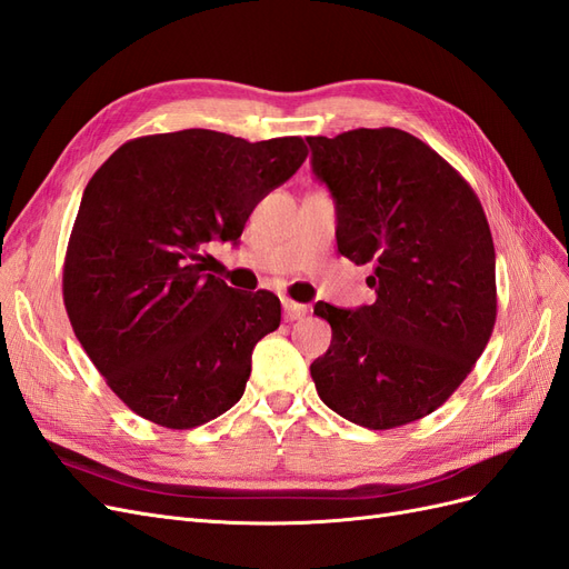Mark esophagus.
<instances>
[{"instance_id": "1", "label": "esophagus", "mask_w": 569, "mask_h": 569, "mask_svg": "<svg viewBox=\"0 0 569 569\" xmlns=\"http://www.w3.org/2000/svg\"><path fill=\"white\" fill-rule=\"evenodd\" d=\"M282 308H284V318H287L289 322L301 320V318H306V313H308V308H306L303 303H297V301H291V299H282Z\"/></svg>"}]
</instances>
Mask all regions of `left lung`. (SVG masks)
I'll return each mask as SVG.
<instances>
[{"label":"left lung","mask_w":569,"mask_h":569,"mask_svg":"<svg viewBox=\"0 0 569 569\" xmlns=\"http://www.w3.org/2000/svg\"><path fill=\"white\" fill-rule=\"evenodd\" d=\"M337 211V247L372 266L375 303L318 301L332 343L311 363L327 408L368 429L435 412L462 385L496 322V253L485 209L453 166L396 128L308 137Z\"/></svg>","instance_id":"8db88e82"}]
</instances>
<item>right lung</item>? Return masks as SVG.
Instances as JSON below:
<instances>
[{
    "mask_svg": "<svg viewBox=\"0 0 569 569\" xmlns=\"http://www.w3.org/2000/svg\"><path fill=\"white\" fill-rule=\"evenodd\" d=\"M306 157L301 137L192 128L126 142L84 187L63 303L84 353L140 418L192 429L242 399L280 299L228 287L203 251L237 244L256 203Z\"/></svg>",
    "mask_w": 569,
    "mask_h": 569,
    "instance_id": "add662e5",
    "label": "right lung"
}]
</instances>
